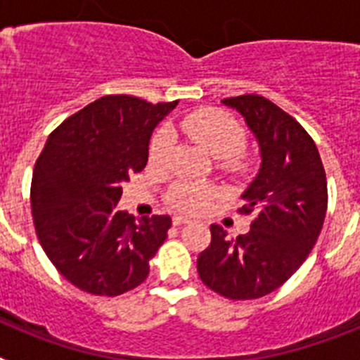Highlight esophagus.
Masks as SVG:
<instances>
[{"label": "esophagus", "mask_w": 360, "mask_h": 360, "mask_svg": "<svg viewBox=\"0 0 360 360\" xmlns=\"http://www.w3.org/2000/svg\"><path fill=\"white\" fill-rule=\"evenodd\" d=\"M186 224H191V219L186 218V216H174L173 218V225H176V227H180V225H186Z\"/></svg>", "instance_id": "esophagus-1"}]
</instances>
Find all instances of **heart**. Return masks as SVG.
I'll list each match as a JSON object with an SVG mask.
<instances>
[{"instance_id": "obj_1", "label": "heart", "mask_w": 360, "mask_h": 360, "mask_svg": "<svg viewBox=\"0 0 360 360\" xmlns=\"http://www.w3.org/2000/svg\"><path fill=\"white\" fill-rule=\"evenodd\" d=\"M178 129L214 158H229L227 165L236 167V153L245 144V129L227 111L200 108L178 120ZM171 148L169 129H160L149 142V160L160 164ZM214 191L193 182H178L169 191V203L178 211L200 212L211 203Z\"/></svg>"}]
</instances>
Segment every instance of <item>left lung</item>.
<instances>
[{"label":"left lung","instance_id":"1","mask_svg":"<svg viewBox=\"0 0 360 360\" xmlns=\"http://www.w3.org/2000/svg\"><path fill=\"white\" fill-rule=\"evenodd\" d=\"M256 136L262 165L241 195L250 231L234 238L211 225L200 252L203 285L229 299H257L287 281L310 254L323 229L328 191L316 142L288 113L262 95L224 98Z\"/></svg>","mask_w":360,"mask_h":360}]
</instances>
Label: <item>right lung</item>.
Instances as JSON below:
<instances>
[{"label":"right lung","instance_id":"right-lung-1","mask_svg":"<svg viewBox=\"0 0 360 360\" xmlns=\"http://www.w3.org/2000/svg\"><path fill=\"white\" fill-rule=\"evenodd\" d=\"M176 104L106 95L49 136L32 174V216L41 247L73 287L113 297L148 278L171 218L135 221L117 203L120 184L148 164L153 129Z\"/></svg>","mask_w":360,"mask_h":360}]
</instances>
